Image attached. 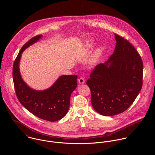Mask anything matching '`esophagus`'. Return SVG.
<instances>
[{"instance_id": "1", "label": "esophagus", "mask_w": 155, "mask_h": 155, "mask_svg": "<svg viewBox=\"0 0 155 155\" xmlns=\"http://www.w3.org/2000/svg\"><path fill=\"white\" fill-rule=\"evenodd\" d=\"M85 82V80H84V78L83 77H81L79 79H78V83L79 84H84Z\"/></svg>"}]
</instances>
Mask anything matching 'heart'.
I'll use <instances>...</instances> for the list:
<instances>
[{"mask_svg": "<svg viewBox=\"0 0 155 155\" xmlns=\"http://www.w3.org/2000/svg\"><path fill=\"white\" fill-rule=\"evenodd\" d=\"M92 44H93V40L92 39H89L87 41V50L90 49L91 48H92ZM103 51V49L102 47H99L97 48L96 51H94V54H93V56L92 57V58L90 60V64L91 65H93L94 64H96L97 61H99L101 56L102 55Z\"/></svg>", "mask_w": 155, "mask_h": 155, "instance_id": "obj_1", "label": "heart"}]
</instances>
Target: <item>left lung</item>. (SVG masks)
Here are the masks:
<instances>
[{
  "label": "left lung",
  "mask_w": 155,
  "mask_h": 155,
  "mask_svg": "<svg viewBox=\"0 0 155 155\" xmlns=\"http://www.w3.org/2000/svg\"><path fill=\"white\" fill-rule=\"evenodd\" d=\"M114 36V53L94 68L86 83L94 110L106 116L126 110L143 86V65L140 54L128 41L117 34Z\"/></svg>",
  "instance_id": "obj_1"
}]
</instances>
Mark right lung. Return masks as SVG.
<instances>
[{
	"label": "right lung",
	"instance_id": "right-lung-1",
	"mask_svg": "<svg viewBox=\"0 0 155 155\" xmlns=\"http://www.w3.org/2000/svg\"><path fill=\"white\" fill-rule=\"evenodd\" d=\"M42 37V35L33 37L21 48L13 65V81L17 97L23 107L40 119L55 122L62 119L68 111L71 94L77 86V75H62L44 91L34 90L23 81L19 68L21 54Z\"/></svg>",
	"mask_w": 155,
	"mask_h": 155
}]
</instances>
